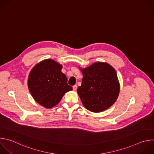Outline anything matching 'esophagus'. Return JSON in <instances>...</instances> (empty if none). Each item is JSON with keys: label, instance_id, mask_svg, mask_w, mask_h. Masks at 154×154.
Listing matches in <instances>:
<instances>
[{"label": "esophagus", "instance_id": "obj_1", "mask_svg": "<svg viewBox=\"0 0 154 154\" xmlns=\"http://www.w3.org/2000/svg\"><path fill=\"white\" fill-rule=\"evenodd\" d=\"M77 85H74V86H72V88H73V90H74V91H75V90H77Z\"/></svg>", "mask_w": 154, "mask_h": 154}]
</instances>
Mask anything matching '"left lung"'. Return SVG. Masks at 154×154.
<instances>
[{"label":"left lung","mask_w":154,"mask_h":154,"mask_svg":"<svg viewBox=\"0 0 154 154\" xmlns=\"http://www.w3.org/2000/svg\"><path fill=\"white\" fill-rule=\"evenodd\" d=\"M83 79L77 89L84 106L99 113L110 107L119 93V84L115 69L108 63L96 62L81 69Z\"/></svg>","instance_id":"obj_1"}]
</instances>
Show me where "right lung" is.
Returning <instances> with one entry per match:
<instances>
[{"mask_svg": "<svg viewBox=\"0 0 154 154\" xmlns=\"http://www.w3.org/2000/svg\"><path fill=\"white\" fill-rule=\"evenodd\" d=\"M61 69V64L48 59L36 64L31 71L29 89L35 100L42 106L48 108L55 106L65 93L72 90Z\"/></svg>", "mask_w": 154, "mask_h": 154, "instance_id": "obj_1", "label": "right lung"}]
</instances>
